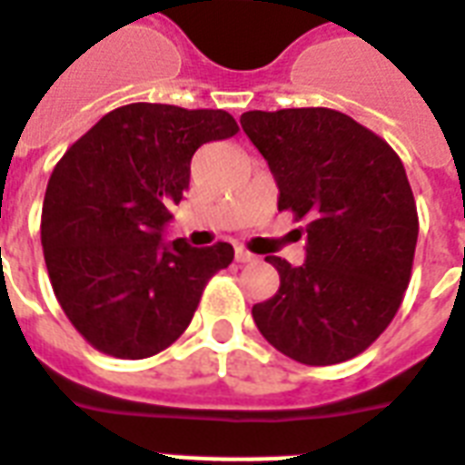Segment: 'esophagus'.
Wrapping results in <instances>:
<instances>
[{"label": "esophagus", "mask_w": 465, "mask_h": 465, "mask_svg": "<svg viewBox=\"0 0 465 465\" xmlns=\"http://www.w3.org/2000/svg\"><path fill=\"white\" fill-rule=\"evenodd\" d=\"M233 256H236V261H239V263H251V261H256V256H253L251 251L242 249V246L236 249V253H233Z\"/></svg>", "instance_id": "obj_1"}]
</instances>
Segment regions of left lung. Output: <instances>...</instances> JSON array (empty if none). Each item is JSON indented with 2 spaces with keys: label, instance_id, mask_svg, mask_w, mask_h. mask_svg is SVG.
I'll return each mask as SVG.
<instances>
[{
  "label": "left lung",
  "instance_id": "8db88e82",
  "mask_svg": "<svg viewBox=\"0 0 465 465\" xmlns=\"http://www.w3.org/2000/svg\"><path fill=\"white\" fill-rule=\"evenodd\" d=\"M242 127L276 177L278 209L308 236L302 266L266 256L281 285L253 322L295 362L352 360L387 330L411 278L419 216L404 164L340 110H249Z\"/></svg>",
  "mask_w": 465,
  "mask_h": 465
}]
</instances>
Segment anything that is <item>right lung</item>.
Wrapping results in <instances>:
<instances>
[{"label":"right lung","instance_id":"add662e5","mask_svg":"<svg viewBox=\"0 0 465 465\" xmlns=\"http://www.w3.org/2000/svg\"><path fill=\"white\" fill-rule=\"evenodd\" d=\"M239 133L226 110L130 103L110 110L51 172L41 246L51 288L85 342L120 360L170 347L232 243H163L199 147Z\"/></svg>","mask_w":465,"mask_h":465}]
</instances>
